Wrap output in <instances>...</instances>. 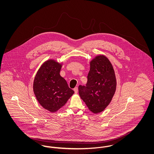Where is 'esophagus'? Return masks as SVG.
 <instances>
[{
	"label": "esophagus",
	"instance_id": "1",
	"mask_svg": "<svg viewBox=\"0 0 154 154\" xmlns=\"http://www.w3.org/2000/svg\"><path fill=\"white\" fill-rule=\"evenodd\" d=\"M74 92H75V94H77V92H78V88L77 87H75V88H74Z\"/></svg>",
	"mask_w": 154,
	"mask_h": 154
}]
</instances>
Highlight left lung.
Instances as JSON below:
<instances>
[{"mask_svg": "<svg viewBox=\"0 0 154 154\" xmlns=\"http://www.w3.org/2000/svg\"><path fill=\"white\" fill-rule=\"evenodd\" d=\"M86 86L79 85V95L89 110L97 114L108 106L114 95L117 81L114 68L104 55H97L90 62Z\"/></svg>", "mask_w": 154, "mask_h": 154, "instance_id": "obj_1", "label": "left lung"}]
</instances>
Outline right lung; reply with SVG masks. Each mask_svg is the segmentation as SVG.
I'll use <instances>...</instances> for the list:
<instances>
[{
  "label": "right lung",
  "instance_id": "right-lung-1",
  "mask_svg": "<svg viewBox=\"0 0 154 154\" xmlns=\"http://www.w3.org/2000/svg\"><path fill=\"white\" fill-rule=\"evenodd\" d=\"M61 67L62 63L49 59L40 66L33 81V92L38 102L51 112L63 107L74 93L60 76Z\"/></svg>",
  "mask_w": 154,
  "mask_h": 154
}]
</instances>
